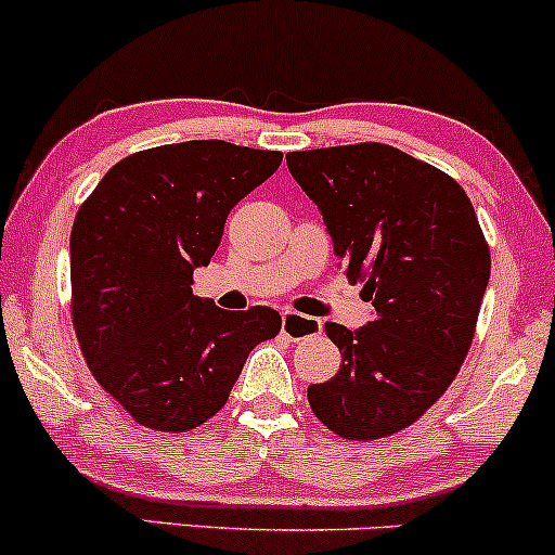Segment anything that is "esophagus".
I'll return each mask as SVG.
<instances>
[{
    "mask_svg": "<svg viewBox=\"0 0 555 555\" xmlns=\"http://www.w3.org/2000/svg\"><path fill=\"white\" fill-rule=\"evenodd\" d=\"M282 332L287 334L289 339H308V337H315V334H321V321L310 319V315L295 313V310H284Z\"/></svg>",
    "mask_w": 555,
    "mask_h": 555,
    "instance_id": "34e87169",
    "label": "esophagus"
}]
</instances>
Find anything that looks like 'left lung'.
I'll list each match as a JSON object with an SVG mask.
<instances>
[{"mask_svg":"<svg viewBox=\"0 0 555 555\" xmlns=\"http://www.w3.org/2000/svg\"><path fill=\"white\" fill-rule=\"evenodd\" d=\"M287 166L324 216L339 268L374 306L358 332L326 324L343 366L308 387L310 408L345 440L395 435L437 403L474 339L490 249L472 199L389 144L289 152Z\"/></svg>","mask_w":555,"mask_h":555,"instance_id":"obj_1","label":"left lung"}]
</instances>
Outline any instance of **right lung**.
Here are the masks:
<instances>
[{
  "label": "right lung",
  "instance_id": "add662e5",
  "mask_svg": "<svg viewBox=\"0 0 555 555\" xmlns=\"http://www.w3.org/2000/svg\"><path fill=\"white\" fill-rule=\"evenodd\" d=\"M282 166V152L221 139L163 144L124 157L70 231L73 326L91 374L133 422L186 431L229 400L249 350L282 315L231 313L194 297L231 208Z\"/></svg>",
  "mask_w": 555,
  "mask_h": 555
}]
</instances>
